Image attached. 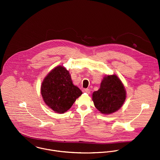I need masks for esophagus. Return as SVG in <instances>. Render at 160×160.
<instances>
[{
	"label": "esophagus",
	"mask_w": 160,
	"mask_h": 160,
	"mask_svg": "<svg viewBox=\"0 0 160 160\" xmlns=\"http://www.w3.org/2000/svg\"><path fill=\"white\" fill-rule=\"evenodd\" d=\"M82 91H83L84 92H86V93H88V94H89V93H90V90H89V89H84L82 90Z\"/></svg>",
	"instance_id": "obj_1"
}]
</instances>
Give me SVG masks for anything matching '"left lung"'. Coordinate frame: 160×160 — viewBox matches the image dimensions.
<instances>
[{
    "instance_id": "8db88e82",
    "label": "left lung",
    "mask_w": 160,
    "mask_h": 160,
    "mask_svg": "<svg viewBox=\"0 0 160 160\" xmlns=\"http://www.w3.org/2000/svg\"><path fill=\"white\" fill-rule=\"evenodd\" d=\"M126 90L119 78L115 75L106 76L100 88L92 94V101L102 114H109L117 111L126 99Z\"/></svg>"
}]
</instances>
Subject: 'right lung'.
<instances>
[{
    "mask_svg": "<svg viewBox=\"0 0 160 160\" xmlns=\"http://www.w3.org/2000/svg\"><path fill=\"white\" fill-rule=\"evenodd\" d=\"M41 92L45 103L61 114L69 109L82 94L72 84L69 71L61 66L56 67L46 76L42 82Z\"/></svg>",
    "mask_w": 160,
    "mask_h": 160,
    "instance_id": "obj_1",
    "label": "right lung"
}]
</instances>
